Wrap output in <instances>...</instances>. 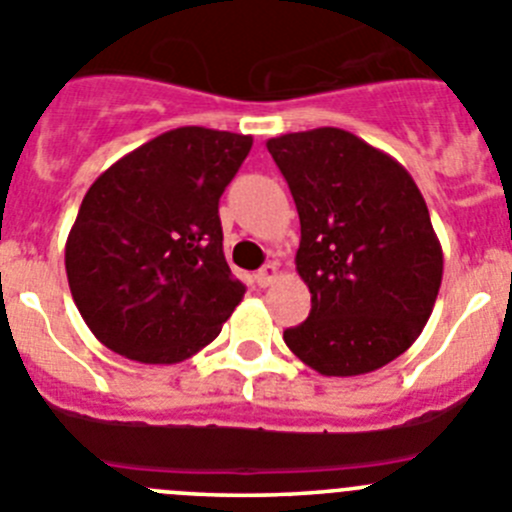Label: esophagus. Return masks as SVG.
I'll list each match as a JSON object with an SVG mask.
<instances>
[{
  "instance_id": "obj_1",
  "label": "esophagus",
  "mask_w": 512,
  "mask_h": 512,
  "mask_svg": "<svg viewBox=\"0 0 512 512\" xmlns=\"http://www.w3.org/2000/svg\"><path fill=\"white\" fill-rule=\"evenodd\" d=\"M278 278H280V270H278V265H275V262H267L265 267H260V270L255 273V280H257V285H260V288L273 285Z\"/></svg>"
}]
</instances>
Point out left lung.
<instances>
[{
  "instance_id": "8db88e82",
  "label": "left lung",
  "mask_w": 512,
  "mask_h": 512,
  "mask_svg": "<svg viewBox=\"0 0 512 512\" xmlns=\"http://www.w3.org/2000/svg\"><path fill=\"white\" fill-rule=\"evenodd\" d=\"M288 181L311 313L283 331L326 377L380 370L418 339L439 296L444 252L411 173L339 127L267 140Z\"/></svg>"
}]
</instances>
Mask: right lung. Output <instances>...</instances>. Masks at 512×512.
<instances>
[{
	"instance_id": "1",
	"label": "right lung",
	"mask_w": 512,
	"mask_h": 512,
	"mask_svg": "<svg viewBox=\"0 0 512 512\" xmlns=\"http://www.w3.org/2000/svg\"><path fill=\"white\" fill-rule=\"evenodd\" d=\"M250 135L178 127L91 183L66 242L71 296L104 347L176 365L222 331L245 296L222 250L219 199Z\"/></svg>"
}]
</instances>
